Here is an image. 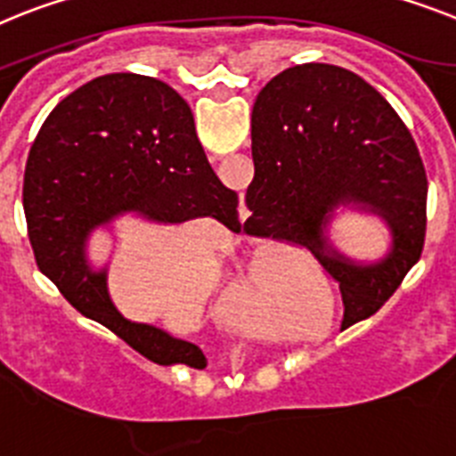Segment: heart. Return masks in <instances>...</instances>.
Masks as SVG:
<instances>
[{
  "label": "heart",
  "mask_w": 456,
  "mask_h": 456,
  "mask_svg": "<svg viewBox=\"0 0 456 456\" xmlns=\"http://www.w3.org/2000/svg\"><path fill=\"white\" fill-rule=\"evenodd\" d=\"M248 305L258 321H270L286 299L311 295L321 286V276L311 260L288 248H260L248 260ZM244 290L231 288L225 299L231 305L244 302Z\"/></svg>",
  "instance_id": "1"
}]
</instances>
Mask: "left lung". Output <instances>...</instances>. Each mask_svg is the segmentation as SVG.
I'll return each instance as SVG.
<instances>
[{
  "mask_svg": "<svg viewBox=\"0 0 456 456\" xmlns=\"http://www.w3.org/2000/svg\"><path fill=\"white\" fill-rule=\"evenodd\" d=\"M251 154L244 231L309 248L339 281L341 328L373 316L419 260L427 232V173L395 108L341 66H290L256 96ZM341 207L388 224L383 259L357 264L331 247L324 231Z\"/></svg>",
  "mask_w": 456,
  "mask_h": 456,
  "instance_id": "obj_1",
  "label": "left lung"
}]
</instances>
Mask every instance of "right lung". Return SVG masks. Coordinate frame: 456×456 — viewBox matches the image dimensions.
I'll return each mask as SVG.
<instances>
[{
  "mask_svg": "<svg viewBox=\"0 0 456 456\" xmlns=\"http://www.w3.org/2000/svg\"><path fill=\"white\" fill-rule=\"evenodd\" d=\"M22 205L38 270L83 316L157 364L208 367L196 344L126 321L108 295L106 267L92 270L85 251L94 228L126 212L240 228L237 193L212 170L189 103L170 85L108 73L60 101L27 157Z\"/></svg>",
  "mask_w": 456,
  "mask_h": 456,
  "instance_id": "obj_1",
  "label": "right lung"
}]
</instances>
